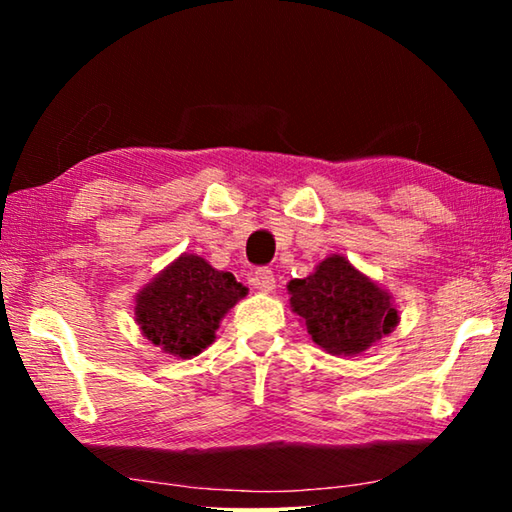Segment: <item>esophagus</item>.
<instances>
[{"label":"esophagus","mask_w":512,"mask_h":512,"mask_svg":"<svg viewBox=\"0 0 512 512\" xmlns=\"http://www.w3.org/2000/svg\"><path fill=\"white\" fill-rule=\"evenodd\" d=\"M250 282H253V287L259 289V291H273L275 289V275L271 268H257V271L253 273V277H250Z\"/></svg>","instance_id":"obj_1"}]
</instances>
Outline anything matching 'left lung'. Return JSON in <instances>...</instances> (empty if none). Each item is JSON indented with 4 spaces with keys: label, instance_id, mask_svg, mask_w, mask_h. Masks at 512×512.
Instances as JSON below:
<instances>
[{
    "label": "left lung",
    "instance_id": "obj_1",
    "mask_svg": "<svg viewBox=\"0 0 512 512\" xmlns=\"http://www.w3.org/2000/svg\"><path fill=\"white\" fill-rule=\"evenodd\" d=\"M289 293L311 339L329 354H359L397 325L391 296L341 255L327 257L305 280H291Z\"/></svg>",
    "mask_w": 512,
    "mask_h": 512
}]
</instances>
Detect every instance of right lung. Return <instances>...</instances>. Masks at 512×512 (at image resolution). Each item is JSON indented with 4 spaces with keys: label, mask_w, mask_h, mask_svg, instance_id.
Listing matches in <instances>:
<instances>
[{
    "label": "right lung",
    "mask_w": 512,
    "mask_h": 512,
    "mask_svg": "<svg viewBox=\"0 0 512 512\" xmlns=\"http://www.w3.org/2000/svg\"><path fill=\"white\" fill-rule=\"evenodd\" d=\"M244 296L235 275L183 255L137 296V325L153 345L189 359L214 341L225 311Z\"/></svg>",
    "instance_id": "obj_1"
}]
</instances>
